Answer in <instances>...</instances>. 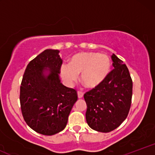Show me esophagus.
Masks as SVG:
<instances>
[{
	"mask_svg": "<svg viewBox=\"0 0 155 155\" xmlns=\"http://www.w3.org/2000/svg\"><path fill=\"white\" fill-rule=\"evenodd\" d=\"M77 95H78V97H79V98H82L83 96H84V92H81V91H78Z\"/></svg>",
	"mask_w": 155,
	"mask_h": 155,
	"instance_id": "obj_1",
	"label": "esophagus"
}]
</instances>
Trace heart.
<instances>
[{
	"instance_id": "heart-1",
	"label": "heart",
	"mask_w": 155,
	"mask_h": 155,
	"mask_svg": "<svg viewBox=\"0 0 155 155\" xmlns=\"http://www.w3.org/2000/svg\"><path fill=\"white\" fill-rule=\"evenodd\" d=\"M111 69V60L105 53L92 51L74 54L69 64L60 67V74L65 84H73L80 74V79L88 88L99 86L107 77Z\"/></svg>"
}]
</instances>
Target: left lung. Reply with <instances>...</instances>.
<instances>
[{
  "label": "left lung",
  "mask_w": 155,
  "mask_h": 155,
  "mask_svg": "<svg viewBox=\"0 0 155 155\" xmlns=\"http://www.w3.org/2000/svg\"><path fill=\"white\" fill-rule=\"evenodd\" d=\"M114 69L101 84L84 95L86 120L92 130L101 133L114 130L127 118L133 95V81L127 66L111 55Z\"/></svg>",
  "instance_id": "1"
}]
</instances>
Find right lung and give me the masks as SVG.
I'll use <instances>...</instances> for the list:
<instances>
[{
  "instance_id": "add662e5",
  "label": "right lung",
  "mask_w": 155,
  "mask_h": 155,
  "mask_svg": "<svg viewBox=\"0 0 155 155\" xmlns=\"http://www.w3.org/2000/svg\"><path fill=\"white\" fill-rule=\"evenodd\" d=\"M58 49H46L30 62L20 86L21 110L27 124L35 132L52 136L66 127L77 101L75 90L60 79L63 60Z\"/></svg>"
}]
</instances>
